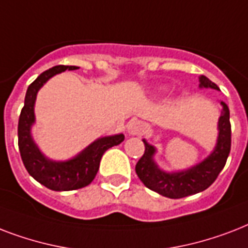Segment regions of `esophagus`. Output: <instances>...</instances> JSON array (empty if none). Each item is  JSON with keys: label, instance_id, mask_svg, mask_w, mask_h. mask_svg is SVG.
<instances>
[{"label": "esophagus", "instance_id": "esophagus-1", "mask_svg": "<svg viewBox=\"0 0 248 248\" xmlns=\"http://www.w3.org/2000/svg\"><path fill=\"white\" fill-rule=\"evenodd\" d=\"M147 127L141 121L134 120L127 124V132L130 135H143Z\"/></svg>", "mask_w": 248, "mask_h": 248}]
</instances>
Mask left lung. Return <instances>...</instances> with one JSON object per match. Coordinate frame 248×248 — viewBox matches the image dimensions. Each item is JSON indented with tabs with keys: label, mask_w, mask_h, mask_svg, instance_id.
<instances>
[{
	"label": "left lung",
	"mask_w": 248,
	"mask_h": 248,
	"mask_svg": "<svg viewBox=\"0 0 248 248\" xmlns=\"http://www.w3.org/2000/svg\"><path fill=\"white\" fill-rule=\"evenodd\" d=\"M200 87L220 90L216 83L210 81L204 76L200 77ZM220 104L223 105V110L217 124L219 135L215 149L207 158H204L202 162L190 169L177 172H166L161 170L153 158L155 155V148L145 139L143 140L145 152L136 163L135 171L147 188L155 190L163 197L176 200L203 192L204 189H207L216 180V177L219 176V173L227 163L232 144L229 108L224 101H221Z\"/></svg>",
	"instance_id": "1"
}]
</instances>
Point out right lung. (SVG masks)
<instances>
[{
	"mask_svg": "<svg viewBox=\"0 0 248 248\" xmlns=\"http://www.w3.org/2000/svg\"><path fill=\"white\" fill-rule=\"evenodd\" d=\"M67 69L75 71L78 69V67L56 65L41 73L29 85L17 124V144L25 169L34 180L56 192L75 190L89 185L96 176L100 159L105 151L118 145L124 140V134L99 138L85 148L79 155L68 161H51L41 153L40 148L36 145L31 134L33 124L36 121L34 103L37 93L51 77Z\"/></svg>",
	"mask_w": 248,
	"mask_h": 248,
	"instance_id": "right-lung-1",
	"label": "right lung"
}]
</instances>
